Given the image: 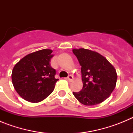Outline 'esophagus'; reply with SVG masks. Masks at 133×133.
<instances>
[{
    "instance_id": "obj_1",
    "label": "esophagus",
    "mask_w": 133,
    "mask_h": 133,
    "mask_svg": "<svg viewBox=\"0 0 133 133\" xmlns=\"http://www.w3.org/2000/svg\"><path fill=\"white\" fill-rule=\"evenodd\" d=\"M67 80L69 81V82H72V80H73V76L71 75H69L67 77Z\"/></svg>"
}]
</instances>
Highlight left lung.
Masks as SVG:
<instances>
[{"label": "left lung", "mask_w": 133, "mask_h": 133, "mask_svg": "<svg viewBox=\"0 0 133 133\" xmlns=\"http://www.w3.org/2000/svg\"><path fill=\"white\" fill-rule=\"evenodd\" d=\"M81 66L83 89L73 92L82 104L92 106L102 103L112 93L117 83V75L113 66L103 56L85 49H73Z\"/></svg>", "instance_id": "1"}]
</instances>
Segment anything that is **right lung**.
<instances>
[{
	"label": "right lung",
	"instance_id": "1",
	"mask_svg": "<svg viewBox=\"0 0 133 133\" xmlns=\"http://www.w3.org/2000/svg\"><path fill=\"white\" fill-rule=\"evenodd\" d=\"M52 50L43 49L26 55L14 66L12 81L23 98L38 103L52 93L58 79L56 70L50 66Z\"/></svg>",
	"mask_w": 133,
	"mask_h": 133
}]
</instances>
